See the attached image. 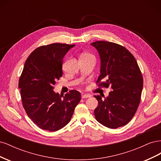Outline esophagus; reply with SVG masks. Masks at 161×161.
<instances>
[{
	"label": "esophagus",
	"mask_w": 161,
	"mask_h": 161,
	"mask_svg": "<svg viewBox=\"0 0 161 161\" xmlns=\"http://www.w3.org/2000/svg\"><path fill=\"white\" fill-rule=\"evenodd\" d=\"M91 95H89V94H84L82 95V99H85V98H89V97H90Z\"/></svg>",
	"instance_id": "obj_1"
}]
</instances>
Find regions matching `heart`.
I'll return each instance as SVG.
<instances>
[{"instance_id":"obj_1","label":"heart","mask_w":161,"mask_h":161,"mask_svg":"<svg viewBox=\"0 0 161 161\" xmlns=\"http://www.w3.org/2000/svg\"><path fill=\"white\" fill-rule=\"evenodd\" d=\"M82 56H92V55H91L90 53H83V54H82Z\"/></svg>"}]
</instances>
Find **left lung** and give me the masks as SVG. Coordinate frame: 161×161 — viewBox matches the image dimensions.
Instances as JSON below:
<instances>
[{"instance_id": "1", "label": "left lung", "mask_w": 161, "mask_h": 161, "mask_svg": "<svg viewBox=\"0 0 161 161\" xmlns=\"http://www.w3.org/2000/svg\"><path fill=\"white\" fill-rule=\"evenodd\" d=\"M91 45L98 50L101 58V74L96 84L113 89L104 99L95 96L98 101L95 118L109 128L121 127L132 119L140 103L142 73L134 56L125 47L106 41Z\"/></svg>"}]
</instances>
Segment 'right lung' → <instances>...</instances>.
<instances>
[{
  "label": "right lung",
  "mask_w": 161,
  "mask_h": 161,
  "mask_svg": "<svg viewBox=\"0 0 161 161\" xmlns=\"http://www.w3.org/2000/svg\"><path fill=\"white\" fill-rule=\"evenodd\" d=\"M75 45L54 43L34 50L25 61L19 80L23 108L39 128L55 131L69 123L81 99L80 92L70 91L64 97L53 89L62 76L63 58Z\"/></svg>",
  "instance_id": "1"
}]
</instances>
